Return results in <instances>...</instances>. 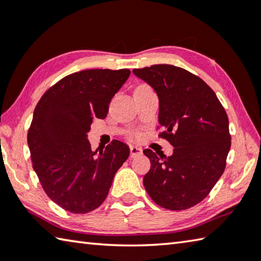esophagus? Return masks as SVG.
<instances>
[{"label":"esophagus","mask_w":261,"mask_h":261,"mask_svg":"<svg viewBox=\"0 0 261 261\" xmlns=\"http://www.w3.org/2000/svg\"><path fill=\"white\" fill-rule=\"evenodd\" d=\"M130 157H138L142 154V149L135 147V145H130Z\"/></svg>","instance_id":"34e87169"}]
</instances>
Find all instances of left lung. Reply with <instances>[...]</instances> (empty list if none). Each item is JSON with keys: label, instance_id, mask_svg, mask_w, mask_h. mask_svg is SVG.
Listing matches in <instances>:
<instances>
[{"label": "left lung", "instance_id": "1", "mask_svg": "<svg viewBox=\"0 0 261 261\" xmlns=\"http://www.w3.org/2000/svg\"><path fill=\"white\" fill-rule=\"evenodd\" d=\"M133 73L156 90L159 98V138L174 150L170 157L151 149L143 177L145 190L159 206L181 211L206 197L226 168L230 149L228 116L206 82L182 67L157 64Z\"/></svg>", "mask_w": 261, "mask_h": 261}]
</instances>
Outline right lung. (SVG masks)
<instances>
[{
	"instance_id": "1",
	"label": "right lung",
	"mask_w": 261,
	"mask_h": 261,
	"mask_svg": "<svg viewBox=\"0 0 261 261\" xmlns=\"http://www.w3.org/2000/svg\"><path fill=\"white\" fill-rule=\"evenodd\" d=\"M130 71L85 70L64 76L36 104L27 133L32 164L44 193L62 208L88 213L104 202L129 148L113 140L91 151L87 133L104 119Z\"/></svg>"
}]
</instances>
